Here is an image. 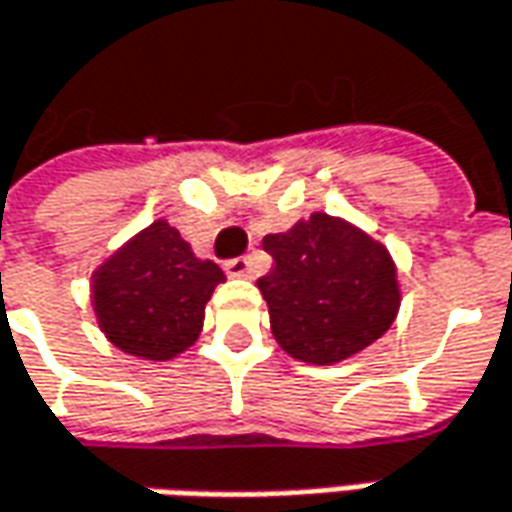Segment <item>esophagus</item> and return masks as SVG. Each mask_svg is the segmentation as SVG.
I'll return each instance as SVG.
<instances>
[{"label": "esophagus", "mask_w": 512, "mask_h": 512, "mask_svg": "<svg viewBox=\"0 0 512 512\" xmlns=\"http://www.w3.org/2000/svg\"><path fill=\"white\" fill-rule=\"evenodd\" d=\"M227 276H250L253 273V262L247 256H239V259H227L225 262Z\"/></svg>", "instance_id": "obj_1"}]
</instances>
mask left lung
Returning <instances> with one entry per match:
<instances>
[{"label":"left lung","mask_w":512,"mask_h":512,"mask_svg":"<svg viewBox=\"0 0 512 512\" xmlns=\"http://www.w3.org/2000/svg\"><path fill=\"white\" fill-rule=\"evenodd\" d=\"M273 267L256 282L276 342L293 359L342 362L393 325L399 285L390 253L367 233L313 213L287 233L265 236Z\"/></svg>","instance_id":"8db88e82"}]
</instances>
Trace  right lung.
Instances as JSON below:
<instances>
[{
    "mask_svg": "<svg viewBox=\"0 0 512 512\" xmlns=\"http://www.w3.org/2000/svg\"><path fill=\"white\" fill-rule=\"evenodd\" d=\"M225 282L168 222H153L93 273V310L125 353L165 362L196 342L213 287Z\"/></svg>",
    "mask_w": 512,
    "mask_h": 512,
    "instance_id": "1",
    "label": "right lung"
}]
</instances>
